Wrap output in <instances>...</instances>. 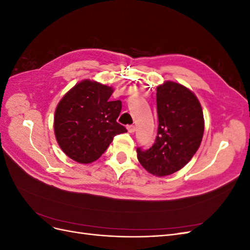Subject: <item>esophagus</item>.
Returning <instances> with one entry per match:
<instances>
[{"instance_id": "1", "label": "esophagus", "mask_w": 250, "mask_h": 250, "mask_svg": "<svg viewBox=\"0 0 250 250\" xmlns=\"http://www.w3.org/2000/svg\"><path fill=\"white\" fill-rule=\"evenodd\" d=\"M135 129H137V128H135V126H134V125H128V126H127V130H128V132L132 133V132H134V131H135Z\"/></svg>"}]
</instances>
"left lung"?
I'll list each match as a JSON object with an SVG mask.
<instances>
[{"instance_id":"1","label":"left lung","mask_w":250,"mask_h":250,"mask_svg":"<svg viewBox=\"0 0 250 250\" xmlns=\"http://www.w3.org/2000/svg\"><path fill=\"white\" fill-rule=\"evenodd\" d=\"M157 135L149 149H137L149 173L167 176L180 170L198 150L204 131L201 105L184 85L167 81L156 88Z\"/></svg>"}]
</instances>
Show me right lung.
<instances>
[{
	"label": "right lung",
	"mask_w": 250,
	"mask_h": 250,
	"mask_svg": "<svg viewBox=\"0 0 250 250\" xmlns=\"http://www.w3.org/2000/svg\"><path fill=\"white\" fill-rule=\"evenodd\" d=\"M113 89L90 80H83L58 103L54 131L59 147L72 160L89 164L98 160L113 138L127 132L117 122L122 109L120 100L111 101Z\"/></svg>",
	"instance_id": "right-lung-1"
}]
</instances>
